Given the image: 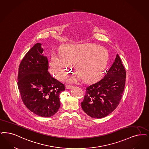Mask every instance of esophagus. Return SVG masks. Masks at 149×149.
Here are the masks:
<instances>
[{
    "label": "esophagus",
    "instance_id": "esophagus-1",
    "mask_svg": "<svg viewBox=\"0 0 149 149\" xmlns=\"http://www.w3.org/2000/svg\"><path fill=\"white\" fill-rule=\"evenodd\" d=\"M66 89H70L73 88V86L72 85H66Z\"/></svg>",
    "mask_w": 149,
    "mask_h": 149
}]
</instances>
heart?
Instances as JSON below:
<instances>
[{"label":"heart","mask_w":149,"mask_h":149,"mask_svg":"<svg viewBox=\"0 0 149 149\" xmlns=\"http://www.w3.org/2000/svg\"><path fill=\"white\" fill-rule=\"evenodd\" d=\"M108 53L103 47L94 44H66L60 54L53 53L50 61V70L54 77L61 80L68 75L73 63L75 71L86 81H92L100 77L107 65ZM79 77L68 79L70 83L76 82Z\"/></svg>","instance_id":"heart-1"}]
</instances>
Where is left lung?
Listing matches in <instances>:
<instances>
[{
	"label": "left lung",
	"mask_w": 149,
	"mask_h": 149,
	"mask_svg": "<svg viewBox=\"0 0 149 149\" xmlns=\"http://www.w3.org/2000/svg\"><path fill=\"white\" fill-rule=\"evenodd\" d=\"M126 71L117 54L113 65L100 81L86 88L81 107L93 118L107 116L117 107L124 90Z\"/></svg>",
	"instance_id": "1"
}]
</instances>
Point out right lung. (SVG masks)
I'll use <instances>...</instances> for the list:
<instances>
[{"label": "right lung", "instance_id": "right-lung-1", "mask_svg": "<svg viewBox=\"0 0 149 149\" xmlns=\"http://www.w3.org/2000/svg\"><path fill=\"white\" fill-rule=\"evenodd\" d=\"M43 51L42 44L36 43L26 54L19 68L18 86L26 107L39 116L48 118L58 111L59 96L65 89L48 72V58Z\"/></svg>", "mask_w": 149, "mask_h": 149}]
</instances>
